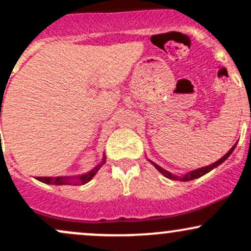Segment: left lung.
Masks as SVG:
<instances>
[{
  "label": "left lung",
  "mask_w": 251,
  "mask_h": 251,
  "mask_svg": "<svg viewBox=\"0 0 251 251\" xmlns=\"http://www.w3.org/2000/svg\"><path fill=\"white\" fill-rule=\"evenodd\" d=\"M235 146H236V144H235L234 146H232L231 149H230V151H227V153H226V154H224L223 157L221 158V159H218V160H217V162H215L214 164H211V165L203 166V168H200V169H197V170H194V171H191V172H189V174L184 175L183 177H178V176H175V175L170 174L169 171H166V170H164L163 168H160V166H159V165H157V164L152 163L151 160H150V162H151L152 164H153L154 168L157 169L158 171H159L160 174H162V175L164 176V177L169 178V179H174V180H176V179L178 180V179H179L180 181H188V180L196 179V178H200V177H201V176H204L205 174H208V172L211 171L212 169L217 168L218 165H221V164L223 163L224 160H226V159H227V157H229V155L232 153V151H234V150H235Z\"/></svg>",
  "instance_id": "obj_1"
}]
</instances>
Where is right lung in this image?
I'll return each instance as SVG.
<instances>
[{
    "mask_svg": "<svg viewBox=\"0 0 251 251\" xmlns=\"http://www.w3.org/2000/svg\"><path fill=\"white\" fill-rule=\"evenodd\" d=\"M0 118H1V111H0ZM105 162H106V158L105 155H103L102 162L100 163L99 165H97L96 168L92 170L91 172H88L87 175H83L81 177L77 178L76 180L71 177H37V179L42 181V183L53 184V185H79V184H81L82 185V184L88 183V181L97 175V172L99 171V169L101 168L103 164H105Z\"/></svg>",
    "mask_w": 251,
    "mask_h": 251,
    "instance_id": "1",
    "label": "right lung"
}]
</instances>
